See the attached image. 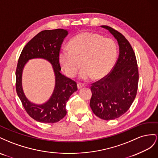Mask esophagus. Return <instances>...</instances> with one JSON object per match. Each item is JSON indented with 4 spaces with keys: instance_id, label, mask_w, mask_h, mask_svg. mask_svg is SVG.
<instances>
[{
    "instance_id": "esophagus-1",
    "label": "esophagus",
    "mask_w": 158,
    "mask_h": 158,
    "mask_svg": "<svg viewBox=\"0 0 158 158\" xmlns=\"http://www.w3.org/2000/svg\"><path fill=\"white\" fill-rule=\"evenodd\" d=\"M83 87H85V85H84V84H82V83H77V88H78V89H81V88H83Z\"/></svg>"
}]
</instances>
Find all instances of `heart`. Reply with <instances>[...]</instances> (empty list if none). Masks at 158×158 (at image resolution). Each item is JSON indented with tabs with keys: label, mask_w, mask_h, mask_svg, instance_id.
<instances>
[{
	"label": "heart",
	"mask_w": 158,
	"mask_h": 158,
	"mask_svg": "<svg viewBox=\"0 0 158 158\" xmlns=\"http://www.w3.org/2000/svg\"><path fill=\"white\" fill-rule=\"evenodd\" d=\"M70 49H63L59 53V62L65 74L73 77L82 65L79 77L87 80L105 77L113 68L117 56L116 44L112 39L101 34L81 32L72 38Z\"/></svg>",
	"instance_id": "1"
}]
</instances>
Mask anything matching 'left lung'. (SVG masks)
<instances>
[{
	"label": "left lung",
	"instance_id": "obj_1",
	"mask_svg": "<svg viewBox=\"0 0 158 158\" xmlns=\"http://www.w3.org/2000/svg\"><path fill=\"white\" fill-rule=\"evenodd\" d=\"M101 27L117 40L119 56L110 73L92 84L90 106L97 116L109 120L118 118L130 109L136 96L139 75L136 56L129 42L111 27Z\"/></svg>",
	"mask_w": 158,
	"mask_h": 158
}]
</instances>
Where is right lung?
I'll return each mask as SVG.
<instances>
[{
  "instance_id": "1",
  "label": "right lung",
  "mask_w": 158,
  "mask_h": 158,
  "mask_svg": "<svg viewBox=\"0 0 158 158\" xmlns=\"http://www.w3.org/2000/svg\"><path fill=\"white\" fill-rule=\"evenodd\" d=\"M68 31L64 29L47 30L40 31L22 49L16 70V89L22 105L30 117L40 123H55L66 115V104L70 96L77 91V83L60 73L59 53ZM42 58L52 65L56 85L51 97L42 105L31 103L26 98L21 86V76L27 61Z\"/></svg>"
}]
</instances>
